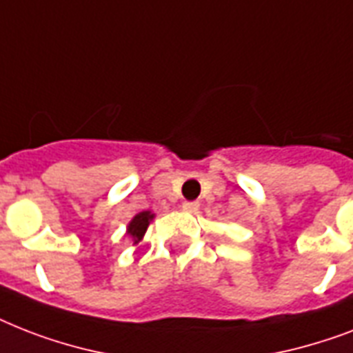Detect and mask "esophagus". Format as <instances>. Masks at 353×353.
Masks as SVG:
<instances>
[{
  "mask_svg": "<svg viewBox=\"0 0 353 353\" xmlns=\"http://www.w3.org/2000/svg\"><path fill=\"white\" fill-rule=\"evenodd\" d=\"M182 210L188 211V213H194V211L199 210V202H184Z\"/></svg>",
  "mask_w": 353,
  "mask_h": 353,
  "instance_id": "34e87169",
  "label": "esophagus"
}]
</instances>
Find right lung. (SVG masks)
<instances>
[{"label": "right lung", "mask_w": 353, "mask_h": 353, "mask_svg": "<svg viewBox=\"0 0 353 353\" xmlns=\"http://www.w3.org/2000/svg\"><path fill=\"white\" fill-rule=\"evenodd\" d=\"M153 211H140V213H137V215L132 216L131 222L128 224V231H125V235L132 241V246L142 241L143 235H145V231H148L149 228V222L153 221Z\"/></svg>", "instance_id": "right-lung-1"}]
</instances>
